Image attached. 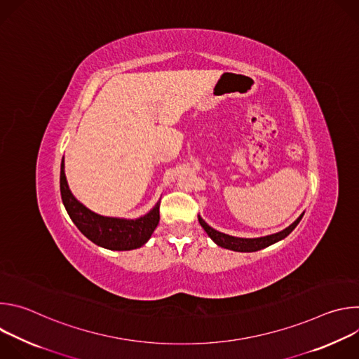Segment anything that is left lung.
I'll use <instances>...</instances> for the list:
<instances>
[{"label":"left lung","mask_w":359,"mask_h":359,"mask_svg":"<svg viewBox=\"0 0 359 359\" xmlns=\"http://www.w3.org/2000/svg\"><path fill=\"white\" fill-rule=\"evenodd\" d=\"M304 216V212L297 217L295 222H292L288 227H285L284 230L278 231V233H274V234H269V236H264V237H254V238H244V237H234V236H230V234H224L222 231H217L215 230L213 227H210L206 222H204L200 215L197 216L198 217V223L200 226L204 229V231L208 233V236L220 247L223 248H227V250H233V251H240V252H252V251H259V250H263L283 238H285L295 227L297 224L299 223V220L302 219Z\"/></svg>","instance_id":"1"}]
</instances>
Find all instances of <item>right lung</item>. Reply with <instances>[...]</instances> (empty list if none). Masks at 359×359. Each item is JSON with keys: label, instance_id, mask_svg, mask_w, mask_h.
Listing matches in <instances>:
<instances>
[{"label": "right lung", "instance_id": "1", "mask_svg": "<svg viewBox=\"0 0 359 359\" xmlns=\"http://www.w3.org/2000/svg\"><path fill=\"white\" fill-rule=\"evenodd\" d=\"M60 186L62 203L71 220L86 238L99 247L115 251L139 248L147 243L151 233L159 224L161 201H158L149 213L137 219L108 217L89 210L69 190L64 158L61 162Z\"/></svg>", "mask_w": 359, "mask_h": 359}]
</instances>
